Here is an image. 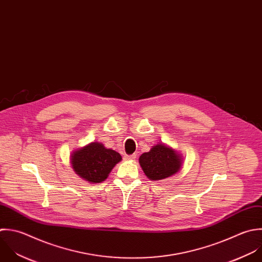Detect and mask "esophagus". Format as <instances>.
Instances as JSON below:
<instances>
[{"label": "esophagus", "instance_id": "34e87169", "mask_svg": "<svg viewBox=\"0 0 262 262\" xmlns=\"http://www.w3.org/2000/svg\"><path fill=\"white\" fill-rule=\"evenodd\" d=\"M127 160H135L137 158V155L136 154H132V155H126L125 157Z\"/></svg>", "mask_w": 262, "mask_h": 262}]
</instances>
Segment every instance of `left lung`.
<instances>
[{
  "instance_id": "8db88e82",
  "label": "left lung",
  "mask_w": 262,
  "mask_h": 262,
  "mask_svg": "<svg viewBox=\"0 0 262 262\" xmlns=\"http://www.w3.org/2000/svg\"><path fill=\"white\" fill-rule=\"evenodd\" d=\"M140 165L151 181H162L178 173L183 166V156L171 147L158 143L139 158Z\"/></svg>"
}]
</instances>
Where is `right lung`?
Instances as JSON below:
<instances>
[{"label": "right lung", "instance_id": "add662e5", "mask_svg": "<svg viewBox=\"0 0 262 262\" xmlns=\"http://www.w3.org/2000/svg\"><path fill=\"white\" fill-rule=\"evenodd\" d=\"M121 159L118 152L107 149L99 142H92L78 148L70 155V163L74 172L92 184L104 182Z\"/></svg>", "mask_w": 262, "mask_h": 262}]
</instances>
